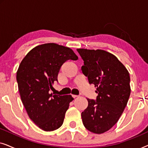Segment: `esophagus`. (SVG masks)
Wrapping results in <instances>:
<instances>
[{"instance_id":"1","label":"esophagus","mask_w":148,"mask_h":148,"mask_svg":"<svg viewBox=\"0 0 148 148\" xmlns=\"http://www.w3.org/2000/svg\"><path fill=\"white\" fill-rule=\"evenodd\" d=\"M72 96L74 98H77V97H79V96H77V95H72Z\"/></svg>"}]
</instances>
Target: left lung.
Returning <instances> with one entry per match:
<instances>
[{"label":"left lung","instance_id":"obj_1","mask_svg":"<svg viewBox=\"0 0 148 148\" xmlns=\"http://www.w3.org/2000/svg\"><path fill=\"white\" fill-rule=\"evenodd\" d=\"M84 61L82 70L89 83L96 87V101L87 99L88 106L82 112L85 127L101 134L117 123L131 94L130 76L114 54L104 50L77 49Z\"/></svg>","mask_w":148,"mask_h":148}]
</instances>
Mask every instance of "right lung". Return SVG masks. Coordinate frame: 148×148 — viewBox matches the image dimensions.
<instances>
[{
	"label": "right lung",
	"instance_id": "obj_1",
	"mask_svg": "<svg viewBox=\"0 0 148 148\" xmlns=\"http://www.w3.org/2000/svg\"><path fill=\"white\" fill-rule=\"evenodd\" d=\"M78 56L70 48L55 43L36 46L21 60L17 71L20 96L30 119L45 131L61 127L71 95L50 94L62 64Z\"/></svg>",
	"mask_w": 148,
	"mask_h": 148
}]
</instances>
